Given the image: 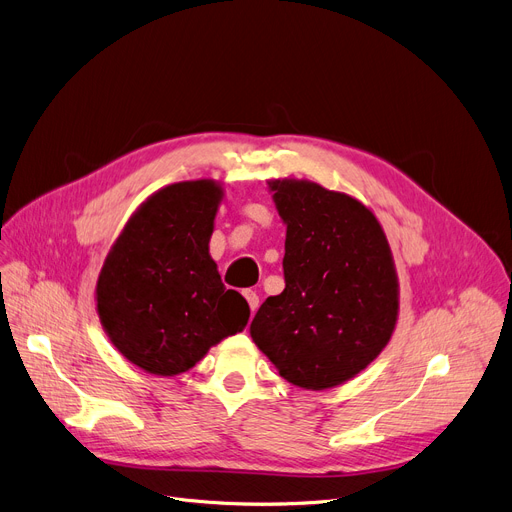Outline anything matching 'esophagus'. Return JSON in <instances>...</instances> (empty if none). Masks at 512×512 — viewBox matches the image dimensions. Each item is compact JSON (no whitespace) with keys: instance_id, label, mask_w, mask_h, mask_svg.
Wrapping results in <instances>:
<instances>
[{"instance_id":"34e87169","label":"esophagus","mask_w":512,"mask_h":512,"mask_svg":"<svg viewBox=\"0 0 512 512\" xmlns=\"http://www.w3.org/2000/svg\"><path fill=\"white\" fill-rule=\"evenodd\" d=\"M244 297L248 299V306H250L252 316H254V312H256V310H258V306H260V297H258V293H256V291H252V289H246V291H244Z\"/></svg>"}]
</instances>
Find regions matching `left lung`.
<instances>
[{"label": "left lung", "instance_id": "obj_1", "mask_svg": "<svg viewBox=\"0 0 512 512\" xmlns=\"http://www.w3.org/2000/svg\"><path fill=\"white\" fill-rule=\"evenodd\" d=\"M268 186L287 223L285 289L266 297L250 335L287 382L308 390L343 384L374 362L397 324L386 235L347 194L304 179Z\"/></svg>", "mask_w": 512, "mask_h": 512}]
</instances>
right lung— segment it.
Wrapping results in <instances>:
<instances>
[{
	"label": "right lung",
	"mask_w": 512,
	"mask_h": 512,
	"mask_svg": "<svg viewBox=\"0 0 512 512\" xmlns=\"http://www.w3.org/2000/svg\"><path fill=\"white\" fill-rule=\"evenodd\" d=\"M221 196L210 179L159 190L132 215L101 268V324L119 353L148 374H182L248 324V302L225 289L208 254Z\"/></svg>",
	"instance_id": "obj_1"
}]
</instances>
